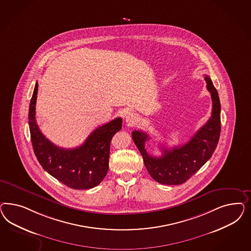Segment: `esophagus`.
Here are the masks:
<instances>
[{
    "instance_id": "34e87169",
    "label": "esophagus",
    "mask_w": 251,
    "mask_h": 251,
    "mask_svg": "<svg viewBox=\"0 0 251 251\" xmlns=\"http://www.w3.org/2000/svg\"><path fill=\"white\" fill-rule=\"evenodd\" d=\"M138 122V116L134 113H129L126 116V122L129 125H134Z\"/></svg>"
}]
</instances>
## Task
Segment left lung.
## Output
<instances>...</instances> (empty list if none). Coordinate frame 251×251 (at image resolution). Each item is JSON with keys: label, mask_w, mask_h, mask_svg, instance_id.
Here are the masks:
<instances>
[{"label": "left lung", "mask_w": 251, "mask_h": 251, "mask_svg": "<svg viewBox=\"0 0 251 251\" xmlns=\"http://www.w3.org/2000/svg\"><path fill=\"white\" fill-rule=\"evenodd\" d=\"M207 89L213 101L212 116L190 141L173 149L162 148L160 157L146 152L145 142L150 139L144 131H132V140L141 152L145 166L152 178L161 184L179 185L194 175L213 155L221 131V104L218 92L209 75H205Z\"/></svg>", "instance_id": "obj_1"}]
</instances>
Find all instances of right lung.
<instances>
[{"instance_id":"add662e5","label":"right lung","mask_w":251,"mask_h":251,"mask_svg":"<svg viewBox=\"0 0 251 251\" xmlns=\"http://www.w3.org/2000/svg\"><path fill=\"white\" fill-rule=\"evenodd\" d=\"M36 83L30 100L28 124L31 142L39 164L50 175L74 190H87L98 186L108 170L110 142L122 129V118L95 129L84 144L74 149H64L53 145L40 131L36 122Z\"/></svg>"}]
</instances>
